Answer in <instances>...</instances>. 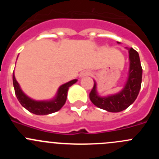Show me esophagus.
Returning <instances> with one entry per match:
<instances>
[{"mask_svg":"<svg viewBox=\"0 0 159 159\" xmlns=\"http://www.w3.org/2000/svg\"><path fill=\"white\" fill-rule=\"evenodd\" d=\"M88 75H90V73L88 72V71H84V72H82L80 74V77H84V76H88Z\"/></svg>","mask_w":159,"mask_h":159,"instance_id":"obj_1","label":"esophagus"}]
</instances>
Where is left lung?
<instances>
[{
  "instance_id": "obj_1",
  "label": "left lung",
  "mask_w": 159,
  "mask_h": 159,
  "mask_svg": "<svg viewBox=\"0 0 159 159\" xmlns=\"http://www.w3.org/2000/svg\"><path fill=\"white\" fill-rule=\"evenodd\" d=\"M118 43H120L118 42ZM129 52L128 76L123 89L118 93L107 96H100L97 92L96 82L90 92V99L97 107L109 112H119L127 109L134 102L141 88L142 69L139 53L134 48H127Z\"/></svg>"
}]
</instances>
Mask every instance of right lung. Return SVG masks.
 <instances>
[{"mask_svg":"<svg viewBox=\"0 0 159 159\" xmlns=\"http://www.w3.org/2000/svg\"><path fill=\"white\" fill-rule=\"evenodd\" d=\"M13 87L15 90V94L16 95L18 101L22 105V107L27 109L29 111L38 115L44 116L49 114L58 111L64 105L67 99V95L68 88L77 82V80H72L69 82L63 84L58 88L57 95L52 99L49 100H35L28 96L20 87V84L15 78V75H12Z\"/></svg>","mask_w":159,"mask_h":159,"instance_id":"obj_1","label":"right lung"}]
</instances>
